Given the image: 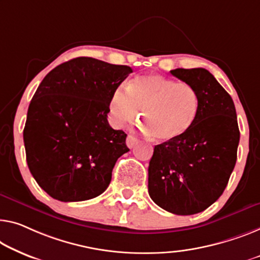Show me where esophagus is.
Returning a JSON list of instances; mask_svg holds the SVG:
<instances>
[{
  "instance_id": "esophagus-1",
  "label": "esophagus",
  "mask_w": 260,
  "mask_h": 260,
  "mask_svg": "<svg viewBox=\"0 0 260 260\" xmlns=\"http://www.w3.org/2000/svg\"><path fill=\"white\" fill-rule=\"evenodd\" d=\"M138 141H139L138 138H135L134 135H128L126 139V145L128 146L129 148H132V147H134L135 145H137Z\"/></svg>"
}]
</instances>
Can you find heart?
I'll list each match as a JSON object with an SVG mask.
<instances>
[{
  "label": "heart",
  "mask_w": 260,
  "mask_h": 260,
  "mask_svg": "<svg viewBox=\"0 0 260 260\" xmlns=\"http://www.w3.org/2000/svg\"><path fill=\"white\" fill-rule=\"evenodd\" d=\"M200 95L191 85L150 73L120 85L110 98V119L121 128L137 121L142 111L146 131L155 141L173 142L183 138L195 123Z\"/></svg>",
  "instance_id": "1"
}]
</instances>
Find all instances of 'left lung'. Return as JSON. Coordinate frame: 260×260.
Returning a JSON list of instances; mask_svg holds the SVG:
<instances>
[{
    "label": "left lung",
    "mask_w": 260,
    "mask_h": 260,
    "mask_svg": "<svg viewBox=\"0 0 260 260\" xmlns=\"http://www.w3.org/2000/svg\"><path fill=\"white\" fill-rule=\"evenodd\" d=\"M170 73L195 88L200 111L183 138L155 146L148 167V192L158 207L175 215L205 210L222 195L237 160L239 128L235 104L208 70Z\"/></svg>",
    "instance_id": "8db88e82"
}]
</instances>
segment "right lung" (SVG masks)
<instances>
[{"label":"right lung","instance_id":"add662e5","mask_svg":"<svg viewBox=\"0 0 260 260\" xmlns=\"http://www.w3.org/2000/svg\"><path fill=\"white\" fill-rule=\"evenodd\" d=\"M132 72L127 65L78 57L42 80L23 140L31 175L52 199L79 202L107 189L115 162L129 150L127 134L107 121L110 98Z\"/></svg>","mask_w":260,"mask_h":260}]
</instances>
